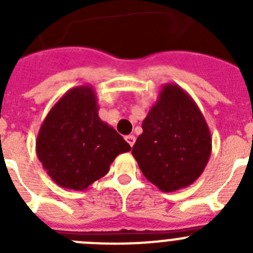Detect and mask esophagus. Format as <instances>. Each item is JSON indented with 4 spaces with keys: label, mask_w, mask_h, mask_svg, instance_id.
Returning <instances> with one entry per match:
<instances>
[{
    "label": "esophagus",
    "mask_w": 253,
    "mask_h": 253,
    "mask_svg": "<svg viewBox=\"0 0 253 253\" xmlns=\"http://www.w3.org/2000/svg\"><path fill=\"white\" fill-rule=\"evenodd\" d=\"M125 140L129 143V146L133 147L134 143H135V137H134V135H126V137H125Z\"/></svg>",
    "instance_id": "34e87169"
}]
</instances>
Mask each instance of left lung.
I'll list each match as a JSON object with an SVG mask.
<instances>
[{"mask_svg": "<svg viewBox=\"0 0 253 253\" xmlns=\"http://www.w3.org/2000/svg\"><path fill=\"white\" fill-rule=\"evenodd\" d=\"M131 154L148 181L163 193L194 184L211 154V135L193 97L178 84H165Z\"/></svg>", "mask_w": 253, "mask_h": 253, "instance_id": "1", "label": "left lung"}]
</instances>
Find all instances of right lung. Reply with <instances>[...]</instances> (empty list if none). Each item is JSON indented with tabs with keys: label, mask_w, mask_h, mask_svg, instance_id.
<instances>
[{
	"label": "right lung",
	"mask_w": 253,
	"mask_h": 253,
	"mask_svg": "<svg viewBox=\"0 0 253 253\" xmlns=\"http://www.w3.org/2000/svg\"><path fill=\"white\" fill-rule=\"evenodd\" d=\"M97 111L93 87L84 84L67 91L42 123L37 156L60 187L86 190L106 175L119 154L131 149Z\"/></svg>",
	"instance_id": "obj_1"
}]
</instances>
